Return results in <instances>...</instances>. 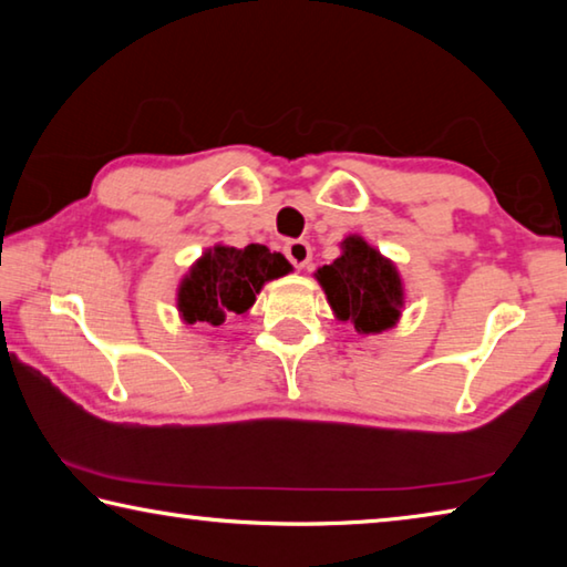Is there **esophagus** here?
Wrapping results in <instances>:
<instances>
[{"instance_id": "34e87169", "label": "esophagus", "mask_w": 567, "mask_h": 567, "mask_svg": "<svg viewBox=\"0 0 567 567\" xmlns=\"http://www.w3.org/2000/svg\"><path fill=\"white\" fill-rule=\"evenodd\" d=\"M285 255H287V260L297 267V270H302V267L310 262L312 247L307 245L305 239H290V243L285 245Z\"/></svg>"}]
</instances>
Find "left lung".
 <instances>
[{"mask_svg":"<svg viewBox=\"0 0 567 567\" xmlns=\"http://www.w3.org/2000/svg\"><path fill=\"white\" fill-rule=\"evenodd\" d=\"M340 247L338 260L315 272L334 318L352 322L360 334L395 328L405 305L398 267L358 235L342 239Z\"/></svg>","mask_w":567,"mask_h":567,"instance_id":"8db88e82","label":"left lung"}]
</instances>
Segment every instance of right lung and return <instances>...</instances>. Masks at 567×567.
I'll return each instance as SVG.
<instances>
[{"label":"right lung","instance_id":"add662e5","mask_svg":"<svg viewBox=\"0 0 567 567\" xmlns=\"http://www.w3.org/2000/svg\"><path fill=\"white\" fill-rule=\"evenodd\" d=\"M292 270L280 252L265 245L243 249L215 245L189 267L177 290L179 318L187 324H223L229 315H245L262 285Z\"/></svg>","mask_w":567,"mask_h":567}]
</instances>
